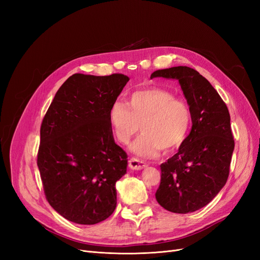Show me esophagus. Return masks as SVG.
Wrapping results in <instances>:
<instances>
[{
    "mask_svg": "<svg viewBox=\"0 0 260 260\" xmlns=\"http://www.w3.org/2000/svg\"><path fill=\"white\" fill-rule=\"evenodd\" d=\"M129 167L133 170H141L146 167V162H144L143 160H140L138 158H130Z\"/></svg>",
    "mask_w": 260,
    "mask_h": 260,
    "instance_id": "esophagus-1",
    "label": "esophagus"
}]
</instances>
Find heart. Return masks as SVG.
I'll return each mask as SVG.
<instances>
[{
  "label": "heart",
  "mask_w": 260,
  "mask_h": 260,
  "mask_svg": "<svg viewBox=\"0 0 260 260\" xmlns=\"http://www.w3.org/2000/svg\"><path fill=\"white\" fill-rule=\"evenodd\" d=\"M108 120L118 142L128 144L139 131L141 135L130 151L144 158H155L171 152L183 142L191 125V113L183 101L168 90L147 88L130 94L128 105L116 101L109 108Z\"/></svg>",
  "instance_id": "heart-1"
}]
</instances>
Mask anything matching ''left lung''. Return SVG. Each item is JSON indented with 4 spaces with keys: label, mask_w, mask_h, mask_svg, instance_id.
<instances>
[{
    "label": "left lung",
    "mask_w": 260,
    "mask_h": 260,
    "mask_svg": "<svg viewBox=\"0 0 260 260\" xmlns=\"http://www.w3.org/2000/svg\"><path fill=\"white\" fill-rule=\"evenodd\" d=\"M179 81L190 107L192 129L177 154L160 165L156 200L176 214L206 206L224 186L229 176L234 140L230 114L209 81L186 66L156 70L153 78Z\"/></svg>",
    "instance_id": "left-lung-1"
}]
</instances>
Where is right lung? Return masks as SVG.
<instances>
[{
	"instance_id": "1",
	"label": "right lung",
	"mask_w": 260,
	"mask_h": 260,
	"mask_svg": "<svg viewBox=\"0 0 260 260\" xmlns=\"http://www.w3.org/2000/svg\"><path fill=\"white\" fill-rule=\"evenodd\" d=\"M128 81L121 74H75L43 118L38 167L46 200L69 221L95 224L116 208L128 156L115 143L108 113Z\"/></svg>"
}]
</instances>
